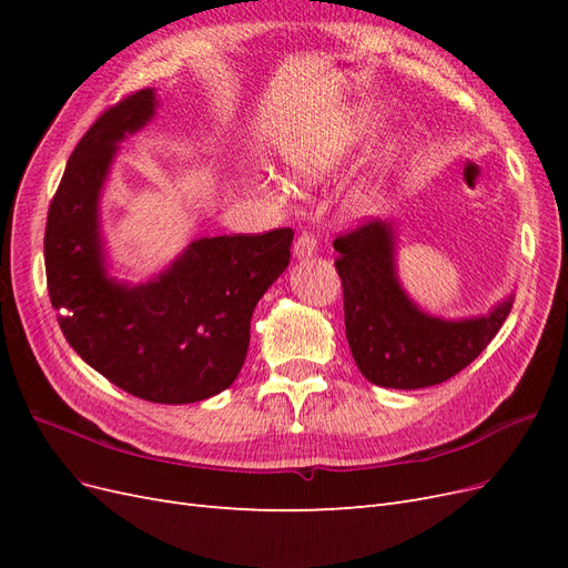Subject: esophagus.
<instances>
[{
    "label": "esophagus",
    "instance_id": "obj_1",
    "mask_svg": "<svg viewBox=\"0 0 568 568\" xmlns=\"http://www.w3.org/2000/svg\"><path fill=\"white\" fill-rule=\"evenodd\" d=\"M315 251H317V239H315V234H311V232L298 234L296 244H294V255L298 257V261H307V257L315 255Z\"/></svg>",
    "mask_w": 568,
    "mask_h": 568
}]
</instances>
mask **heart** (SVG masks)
I'll return each instance as SVG.
<instances>
[{
	"label": "heart",
	"mask_w": 568,
	"mask_h": 568,
	"mask_svg": "<svg viewBox=\"0 0 568 568\" xmlns=\"http://www.w3.org/2000/svg\"><path fill=\"white\" fill-rule=\"evenodd\" d=\"M372 128H374V118L369 113H357L348 118L346 123L338 128V132L326 136V140L288 142L282 151L284 165L294 178L315 182L324 175L334 173V170L348 159V153L372 132ZM382 203H384L382 184L369 182L363 192L355 196V211L363 215H372L382 209Z\"/></svg>",
	"instance_id": "1"
}]
</instances>
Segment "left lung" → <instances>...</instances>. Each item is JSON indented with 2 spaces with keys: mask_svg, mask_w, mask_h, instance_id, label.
<instances>
[{
  "mask_svg": "<svg viewBox=\"0 0 568 568\" xmlns=\"http://www.w3.org/2000/svg\"><path fill=\"white\" fill-rule=\"evenodd\" d=\"M334 248L348 346L376 386L415 390L448 382L484 353L511 311L514 294L486 315L448 320L422 311L398 277V222L372 220L338 236Z\"/></svg>",
  "mask_w": 568,
  "mask_h": 568,
  "instance_id": "8db88e82",
  "label": "left lung"
}]
</instances>
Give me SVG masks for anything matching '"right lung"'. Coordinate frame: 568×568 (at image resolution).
Wrapping results in <instances>:
<instances>
[{"instance_id": "right-lung-1", "label": "right lung", "mask_w": 568, "mask_h": 568, "mask_svg": "<svg viewBox=\"0 0 568 568\" xmlns=\"http://www.w3.org/2000/svg\"><path fill=\"white\" fill-rule=\"evenodd\" d=\"M156 109V90L134 92L78 142L49 205L44 267L61 332L84 363L136 398L186 405L242 372L253 311L288 267L294 230L194 239L142 284L113 274L101 194L120 142Z\"/></svg>"}]
</instances>
